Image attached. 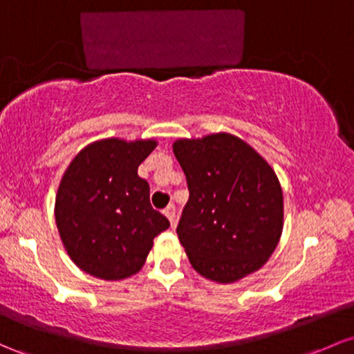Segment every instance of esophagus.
Returning <instances> with one entry per match:
<instances>
[{"label": "esophagus", "mask_w": 354, "mask_h": 354, "mask_svg": "<svg viewBox=\"0 0 354 354\" xmlns=\"http://www.w3.org/2000/svg\"><path fill=\"white\" fill-rule=\"evenodd\" d=\"M165 215L168 216V220L171 221V225H174V220H176V207H174L173 203L168 205V207L165 208Z\"/></svg>", "instance_id": "obj_1"}]
</instances>
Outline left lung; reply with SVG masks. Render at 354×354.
Segmentation results:
<instances>
[{"instance_id": "left-lung-1", "label": "left lung", "mask_w": 354, "mask_h": 354, "mask_svg": "<svg viewBox=\"0 0 354 354\" xmlns=\"http://www.w3.org/2000/svg\"><path fill=\"white\" fill-rule=\"evenodd\" d=\"M173 153L189 189L176 234L193 269L221 284L259 270L282 234L284 203L274 169L227 133L180 139Z\"/></svg>"}]
</instances>
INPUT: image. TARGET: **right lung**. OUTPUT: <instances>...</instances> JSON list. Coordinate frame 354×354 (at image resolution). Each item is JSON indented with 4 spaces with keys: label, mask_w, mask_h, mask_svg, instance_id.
Returning <instances> with one entry per match:
<instances>
[{
    "label": "right lung",
    "mask_w": 354,
    "mask_h": 354,
    "mask_svg": "<svg viewBox=\"0 0 354 354\" xmlns=\"http://www.w3.org/2000/svg\"><path fill=\"white\" fill-rule=\"evenodd\" d=\"M156 141L104 139L84 147L62 178L55 220L70 259L84 272L119 281L145 266L154 236L169 227L151 207L138 168Z\"/></svg>",
    "instance_id": "obj_1"
}]
</instances>
